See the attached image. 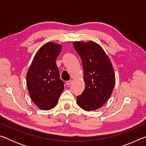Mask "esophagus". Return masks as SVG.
Listing matches in <instances>:
<instances>
[{
  "label": "esophagus",
  "mask_w": 146,
  "mask_h": 146,
  "mask_svg": "<svg viewBox=\"0 0 146 146\" xmlns=\"http://www.w3.org/2000/svg\"><path fill=\"white\" fill-rule=\"evenodd\" d=\"M71 83V80H68V81H66V85H67V86L70 85Z\"/></svg>",
  "instance_id": "1"
}]
</instances>
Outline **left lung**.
<instances>
[{"mask_svg":"<svg viewBox=\"0 0 146 146\" xmlns=\"http://www.w3.org/2000/svg\"><path fill=\"white\" fill-rule=\"evenodd\" d=\"M75 50L80 55L84 70L85 89L76 97V102L87 111L100 108L113 92L115 73L110 58L98 44L75 42Z\"/></svg>","mask_w":146,"mask_h":146,"instance_id":"left-lung-1","label":"left lung"}]
</instances>
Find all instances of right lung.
Here are the masks:
<instances>
[{
    "instance_id": "add662e5",
    "label": "right lung",
    "mask_w": 146,
    "mask_h": 146,
    "mask_svg": "<svg viewBox=\"0 0 146 146\" xmlns=\"http://www.w3.org/2000/svg\"><path fill=\"white\" fill-rule=\"evenodd\" d=\"M61 45L48 42L38 49L26 76V83L33 102L41 109L49 110L57 104L64 90L56 59Z\"/></svg>"
}]
</instances>
